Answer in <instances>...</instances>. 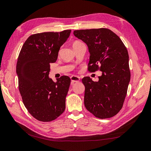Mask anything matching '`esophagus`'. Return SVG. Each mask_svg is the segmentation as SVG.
Returning <instances> with one entry per match:
<instances>
[{
    "instance_id": "1",
    "label": "esophagus",
    "mask_w": 151,
    "mask_h": 151,
    "mask_svg": "<svg viewBox=\"0 0 151 151\" xmlns=\"http://www.w3.org/2000/svg\"><path fill=\"white\" fill-rule=\"evenodd\" d=\"M80 78L79 76H71V82L73 83H76V82H78L80 81Z\"/></svg>"
}]
</instances>
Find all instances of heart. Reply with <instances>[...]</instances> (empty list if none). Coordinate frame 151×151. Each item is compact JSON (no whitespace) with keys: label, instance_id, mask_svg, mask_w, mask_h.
Instances as JSON below:
<instances>
[{"label":"heart","instance_id":"1","mask_svg":"<svg viewBox=\"0 0 151 151\" xmlns=\"http://www.w3.org/2000/svg\"><path fill=\"white\" fill-rule=\"evenodd\" d=\"M82 42L79 41H75L74 42H73V47H75V46H78V45L82 44Z\"/></svg>","mask_w":151,"mask_h":151}]
</instances>
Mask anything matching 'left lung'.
<instances>
[{
  "label": "left lung",
  "instance_id": "8db88e82",
  "mask_svg": "<svg viewBox=\"0 0 151 151\" xmlns=\"http://www.w3.org/2000/svg\"><path fill=\"white\" fill-rule=\"evenodd\" d=\"M73 34L88 46V71L102 72L98 82L88 76L82 78L85 106L96 117H112L122 109L130 81L127 48L109 29L76 30Z\"/></svg>",
  "mask_w": 151,
  "mask_h": 151
}]
</instances>
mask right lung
<instances>
[{
	"label": "right lung",
	"mask_w": 151,
	"mask_h": 151,
	"mask_svg": "<svg viewBox=\"0 0 151 151\" xmlns=\"http://www.w3.org/2000/svg\"><path fill=\"white\" fill-rule=\"evenodd\" d=\"M71 31L32 34L19 53L17 64L19 91L30 114L40 121H52L65 110L71 79L62 76L55 83L48 75L50 64L56 62L60 46Z\"/></svg>",
	"instance_id": "right-lung-1"
}]
</instances>
